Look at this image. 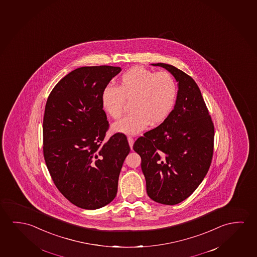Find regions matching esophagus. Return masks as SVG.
I'll return each instance as SVG.
<instances>
[{
  "mask_svg": "<svg viewBox=\"0 0 257 257\" xmlns=\"http://www.w3.org/2000/svg\"><path fill=\"white\" fill-rule=\"evenodd\" d=\"M128 143H129V145H130L131 150L133 149V146H134V143H135V141H134V139L132 138L131 136H129L128 137Z\"/></svg>",
  "mask_w": 257,
  "mask_h": 257,
  "instance_id": "obj_1",
  "label": "esophagus"
}]
</instances>
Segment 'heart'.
<instances>
[{
	"label": "heart",
	"instance_id": "obj_1",
	"mask_svg": "<svg viewBox=\"0 0 257 257\" xmlns=\"http://www.w3.org/2000/svg\"><path fill=\"white\" fill-rule=\"evenodd\" d=\"M177 86L167 72L155 73L145 67H132L122 74L118 87H105L101 94L103 109L110 117L122 116L126 102L131 113L115 122L113 130L125 135H136L148 124L162 122L173 109Z\"/></svg>",
	"mask_w": 257,
	"mask_h": 257
}]
</instances>
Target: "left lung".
I'll return each instance as SVG.
<instances>
[{
  "mask_svg": "<svg viewBox=\"0 0 257 257\" xmlns=\"http://www.w3.org/2000/svg\"><path fill=\"white\" fill-rule=\"evenodd\" d=\"M178 82L174 109L164 122L137 139L147 193L154 201L176 205L189 198L209 170L214 127L201 91L190 75L165 63Z\"/></svg>",
  "mask_w": 257,
  "mask_h": 257,
  "instance_id": "8db88e82",
  "label": "left lung"
}]
</instances>
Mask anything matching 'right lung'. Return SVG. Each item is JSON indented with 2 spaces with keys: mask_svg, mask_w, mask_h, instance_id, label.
<instances>
[{
  "mask_svg": "<svg viewBox=\"0 0 257 257\" xmlns=\"http://www.w3.org/2000/svg\"><path fill=\"white\" fill-rule=\"evenodd\" d=\"M119 67L76 68L53 88L44 111V156L60 193L83 209L109 204L116 196L122 164L130 152L126 136L105 141L108 121L101 94Z\"/></svg>",
  "mask_w": 257,
  "mask_h": 257,
  "instance_id": "add662e5",
  "label": "right lung"
}]
</instances>
